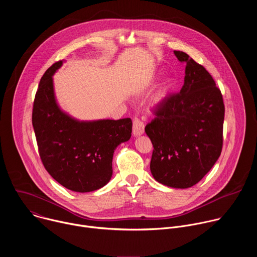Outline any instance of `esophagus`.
I'll list each match as a JSON object with an SVG mask.
<instances>
[{
    "label": "esophagus",
    "mask_w": 257,
    "mask_h": 257,
    "mask_svg": "<svg viewBox=\"0 0 257 257\" xmlns=\"http://www.w3.org/2000/svg\"><path fill=\"white\" fill-rule=\"evenodd\" d=\"M143 132H144V123L139 119L135 118L133 120V134L135 136H139L143 134Z\"/></svg>",
    "instance_id": "1"
}]
</instances>
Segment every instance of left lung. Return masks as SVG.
<instances>
[{"label": "left lung", "mask_w": 257, "mask_h": 257, "mask_svg": "<svg viewBox=\"0 0 257 257\" xmlns=\"http://www.w3.org/2000/svg\"><path fill=\"white\" fill-rule=\"evenodd\" d=\"M185 63L184 85L166 95L145 126L154 151L151 172L162 184L189 188L212 168L223 149L225 104L207 70L186 53L174 51Z\"/></svg>", "instance_id": "8db88e82"}]
</instances>
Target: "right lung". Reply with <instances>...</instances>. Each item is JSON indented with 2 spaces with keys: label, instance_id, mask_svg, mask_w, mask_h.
<instances>
[{
  "label": "right lung",
  "instance_id": "right-lung-1",
  "mask_svg": "<svg viewBox=\"0 0 257 257\" xmlns=\"http://www.w3.org/2000/svg\"><path fill=\"white\" fill-rule=\"evenodd\" d=\"M62 64L63 61L54 63L40 81L32 126L48 173L69 190L90 192L111 179L114 151L130 139L132 121L125 118L79 122L63 113L55 99L52 77Z\"/></svg>",
  "mask_w": 257,
  "mask_h": 257
}]
</instances>
